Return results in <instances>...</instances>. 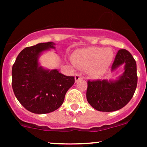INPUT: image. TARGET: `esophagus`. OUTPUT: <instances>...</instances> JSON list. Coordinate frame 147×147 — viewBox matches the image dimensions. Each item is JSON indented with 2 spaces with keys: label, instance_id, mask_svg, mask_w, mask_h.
Instances as JSON below:
<instances>
[{
  "label": "esophagus",
  "instance_id": "1",
  "mask_svg": "<svg viewBox=\"0 0 147 147\" xmlns=\"http://www.w3.org/2000/svg\"><path fill=\"white\" fill-rule=\"evenodd\" d=\"M80 79H82V76H81L80 74H76L75 76V82H78V80H80Z\"/></svg>",
  "mask_w": 147,
  "mask_h": 147
}]
</instances>
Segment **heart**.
<instances>
[{"label":"heart","instance_id":"1","mask_svg":"<svg viewBox=\"0 0 147 147\" xmlns=\"http://www.w3.org/2000/svg\"><path fill=\"white\" fill-rule=\"evenodd\" d=\"M114 59L112 49L91 47L78 50L72 54L71 60L76 67L87 69L90 67L93 75H101L107 71Z\"/></svg>","mask_w":147,"mask_h":147}]
</instances>
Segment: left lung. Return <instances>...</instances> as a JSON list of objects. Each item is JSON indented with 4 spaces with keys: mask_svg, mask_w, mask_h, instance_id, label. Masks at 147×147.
<instances>
[{
    "mask_svg": "<svg viewBox=\"0 0 147 147\" xmlns=\"http://www.w3.org/2000/svg\"><path fill=\"white\" fill-rule=\"evenodd\" d=\"M121 65H124V72L117 80H88L86 96L94 109L100 112H114L124 107L132 98L137 85V63L125 49L117 52L112 71Z\"/></svg>",
    "mask_w": 147,
    "mask_h": 147,
    "instance_id": "1",
    "label": "left lung"
}]
</instances>
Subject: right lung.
<instances>
[{"instance_id":"right-lung-1","label":"right lung","mask_w":147,"mask_h":147,"mask_svg":"<svg viewBox=\"0 0 147 147\" xmlns=\"http://www.w3.org/2000/svg\"><path fill=\"white\" fill-rule=\"evenodd\" d=\"M53 42L38 43L23 49L12 68V87L19 102L30 112L47 114L58 109L75 78L57 69H44L38 58L43 51L55 48Z\"/></svg>"}]
</instances>
